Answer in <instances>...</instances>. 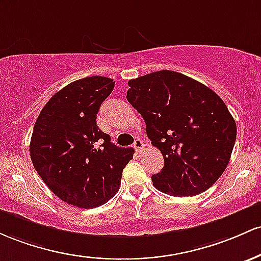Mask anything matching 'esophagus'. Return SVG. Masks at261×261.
I'll list each match as a JSON object with an SVG mask.
<instances>
[{
	"mask_svg": "<svg viewBox=\"0 0 261 261\" xmlns=\"http://www.w3.org/2000/svg\"><path fill=\"white\" fill-rule=\"evenodd\" d=\"M134 148H136L137 151L142 153L143 149H144V143H143V140L142 139H136V142H134Z\"/></svg>",
	"mask_w": 261,
	"mask_h": 261,
	"instance_id": "obj_1",
	"label": "esophagus"
}]
</instances>
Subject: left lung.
<instances>
[{"instance_id":"8db88e82","label":"left lung","mask_w":261,"mask_h":261,"mask_svg":"<svg viewBox=\"0 0 261 261\" xmlns=\"http://www.w3.org/2000/svg\"><path fill=\"white\" fill-rule=\"evenodd\" d=\"M128 102L142 115L164 168L151 176L170 196L208 190L229 163L237 125L222 98L189 76L162 70L129 80Z\"/></svg>"}]
</instances>
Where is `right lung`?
<instances>
[{"label": "right lung", "instance_id": "1", "mask_svg": "<svg viewBox=\"0 0 261 261\" xmlns=\"http://www.w3.org/2000/svg\"><path fill=\"white\" fill-rule=\"evenodd\" d=\"M115 87L105 76L80 79L55 93L40 111L32 134L31 159L60 200L95 208L112 198L133 148H119L96 124L102 102Z\"/></svg>", "mask_w": 261, "mask_h": 261}]
</instances>
